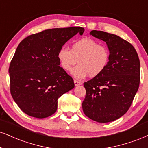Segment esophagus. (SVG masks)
Wrapping results in <instances>:
<instances>
[{"label": "esophagus", "instance_id": "34e87169", "mask_svg": "<svg viewBox=\"0 0 148 148\" xmlns=\"http://www.w3.org/2000/svg\"><path fill=\"white\" fill-rule=\"evenodd\" d=\"M74 84H75V86H77L82 84V82L79 81H77V80H74Z\"/></svg>", "mask_w": 148, "mask_h": 148}]
</instances>
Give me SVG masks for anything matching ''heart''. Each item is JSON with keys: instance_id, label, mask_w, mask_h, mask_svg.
<instances>
[{"instance_id": "1", "label": "heart", "mask_w": 148, "mask_h": 148, "mask_svg": "<svg viewBox=\"0 0 148 148\" xmlns=\"http://www.w3.org/2000/svg\"><path fill=\"white\" fill-rule=\"evenodd\" d=\"M58 59L62 68L69 71L76 64L79 65L72 70L75 77L82 79L89 75L95 77L101 75L108 66L110 51L106 46L90 38L75 41L69 49L63 47L58 52Z\"/></svg>"}]
</instances>
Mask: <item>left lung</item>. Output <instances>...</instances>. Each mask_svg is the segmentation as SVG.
<instances>
[{
	"label": "left lung",
	"instance_id": "obj_1",
	"mask_svg": "<svg viewBox=\"0 0 148 148\" xmlns=\"http://www.w3.org/2000/svg\"><path fill=\"white\" fill-rule=\"evenodd\" d=\"M90 35L106 42L110 59L106 69L84 83V114L93 121L107 123L130 108L140 83V62L132 44L114 34L93 30Z\"/></svg>",
	"mask_w": 148,
	"mask_h": 148
}]
</instances>
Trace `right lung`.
<instances>
[{"label": "right lung", "mask_w": 148, "mask_h": 148, "mask_svg": "<svg viewBox=\"0 0 148 148\" xmlns=\"http://www.w3.org/2000/svg\"><path fill=\"white\" fill-rule=\"evenodd\" d=\"M81 27L47 29L25 38L10 62V92L27 114L42 119L58 108V99L75 87L73 78L60 66L58 52Z\"/></svg>", "instance_id": "add662e5"}]
</instances>
